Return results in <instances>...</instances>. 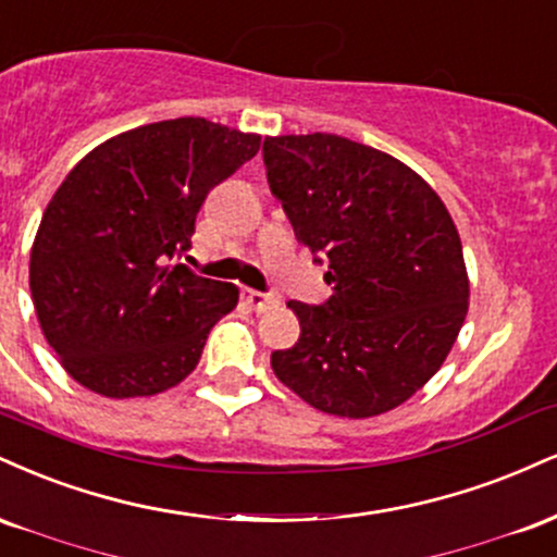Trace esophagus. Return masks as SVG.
<instances>
[{
  "label": "esophagus",
  "mask_w": 557,
  "mask_h": 557,
  "mask_svg": "<svg viewBox=\"0 0 557 557\" xmlns=\"http://www.w3.org/2000/svg\"><path fill=\"white\" fill-rule=\"evenodd\" d=\"M242 299H245V302L250 305L255 312H265V310H273V307L278 305V299L273 297V294H265V292H255V289H242Z\"/></svg>",
  "instance_id": "esophagus-1"
}]
</instances>
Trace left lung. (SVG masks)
<instances>
[{
	"mask_svg": "<svg viewBox=\"0 0 557 557\" xmlns=\"http://www.w3.org/2000/svg\"><path fill=\"white\" fill-rule=\"evenodd\" d=\"M263 161L297 239L329 260L333 289L323 305L292 299L302 333L273 351V372L325 414L396 409L441 370L469 310L448 208L407 163L349 137H265Z\"/></svg>",
	"mask_w": 557,
	"mask_h": 557,
	"instance_id": "8db88e82",
	"label": "left lung"
}]
</instances>
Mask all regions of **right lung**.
<instances>
[{"label": "right lung", "instance_id": "1", "mask_svg": "<svg viewBox=\"0 0 557 557\" xmlns=\"http://www.w3.org/2000/svg\"><path fill=\"white\" fill-rule=\"evenodd\" d=\"M258 150L260 135L180 116L111 137L64 176L33 239L30 294L72 381L135 398L195 370L239 289L172 260L208 193Z\"/></svg>", "mask_w": 557, "mask_h": 557}]
</instances>
